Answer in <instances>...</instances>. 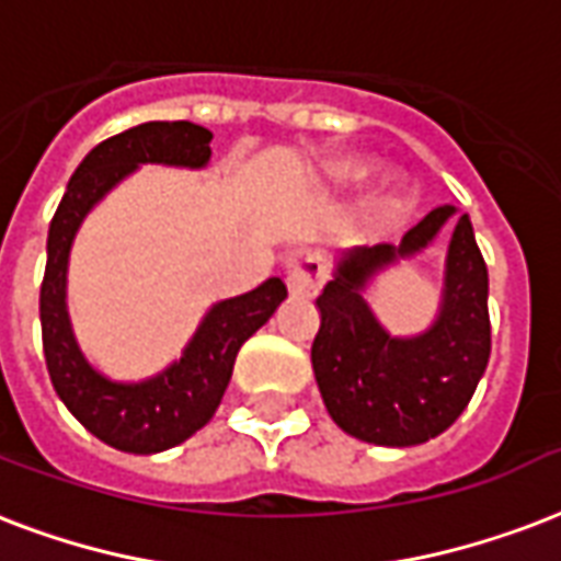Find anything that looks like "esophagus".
<instances>
[{"label":"esophagus","instance_id":"esophagus-1","mask_svg":"<svg viewBox=\"0 0 561 561\" xmlns=\"http://www.w3.org/2000/svg\"><path fill=\"white\" fill-rule=\"evenodd\" d=\"M285 282H288L290 294L314 297L320 290V285L327 282V264H323V259H320L318 252H306V255H299L297 262L288 264Z\"/></svg>","mask_w":561,"mask_h":561}]
</instances>
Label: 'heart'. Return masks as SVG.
I'll return each mask as SVG.
<instances>
[{
	"mask_svg": "<svg viewBox=\"0 0 561 561\" xmlns=\"http://www.w3.org/2000/svg\"><path fill=\"white\" fill-rule=\"evenodd\" d=\"M367 173H370V161L358 156L335 158V161L327 167V179L335 187L358 185ZM400 199H403V179L397 176V173H385V176L374 185L370 196H367V205L379 214H391L397 205H400Z\"/></svg>",
	"mask_w": 561,
	"mask_h": 561,
	"instance_id": "heart-1",
	"label": "heart"
}]
</instances>
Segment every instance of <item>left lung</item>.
Here are the masks:
<instances>
[{"label":"left lung","instance_id":"8db88e82","mask_svg":"<svg viewBox=\"0 0 561 561\" xmlns=\"http://www.w3.org/2000/svg\"><path fill=\"white\" fill-rule=\"evenodd\" d=\"M453 211V205L430 211L403 234L400 247L347 250L335 279L318 297L314 379L332 421L358 442L382 447L430 442L456 423L485 374L491 356L489 267L468 214L453 229L442 311L426 332L388 335L362 297L376 273L430 247Z\"/></svg>","mask_w":561,"mask_h":561}]
</instances>
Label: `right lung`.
<instances>
[{
	"instance_id": "add662e5",
	"label": "right lung",
	"mask_w": 561,
	"mask_h": 561,
	"mask_svg": "<svg viewBox=\"0 0 561 561\" xmlns=\"http://www.w3.org/2000/svg\"><path fill=\"white\" fill-rule=\"evenodd\" d=\"M211 131L187 119L140 123L93 147L76 167L46 241L41 285V329L46 370L72 417L100 442L123 453H161L176 447L211 421L232 379L234 356L288 297L282 279L217 302L191 337L182 358L144 382H111L88 365L67 314V262L84 214L138 164L205 167Z\"/></svg>"
}]
</instances>
